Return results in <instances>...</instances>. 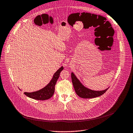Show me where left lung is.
I'll return each mask as SVG.
<instances>
[{
	"label": "left lung",
	"instance_id": "left-lung-1",
	"mask_svg": "<svg viewBox=\"0 0 133 133\" xmlns=\"http://www.w3.org/2000/svg\"><path fill=\"white\" fill-rule=\"evenodd\" d=\"M71 79L76 94L81 98H90L98 97L105 93L108 89V88L104 90L98 91L90 89L81 84L73 72L71 73Z\"/></svg>",
	"mask_w": 133,
	"mask_h": 133
}]
</instances>
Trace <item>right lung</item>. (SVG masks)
Listing matches in <instances>:
<instances>
[{
  "mask_svg": "<svg viewBox=\"0 0 133 133\" xmlns=\"http://www.w3.org/2000/svg\"><path fill=\"white\" fill-rule=\"evenodd\" d=\"M63 70V66H62L58 70H57L54 74L53 77L50 81V82L45 87L38 91H34V92H24V94L30 98L37 100H46L50 98L54 93L55 86L58 78L59 77L60 73Z\"/></svg>",
  "mask_w": 133,
  "mask_h": 133,
  "instance_id": "1",
  "label": "right lung"
}]
</instances>
